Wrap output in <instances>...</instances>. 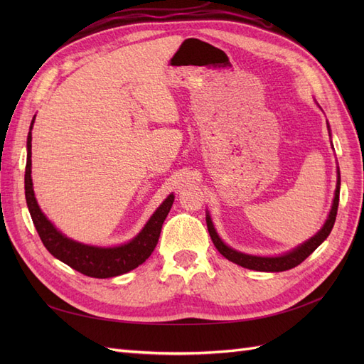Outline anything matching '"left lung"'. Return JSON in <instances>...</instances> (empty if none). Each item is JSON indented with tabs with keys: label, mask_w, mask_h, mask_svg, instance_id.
I'll use <instances>...</instances> for the list:
<instances>
[{
	"label": "left lung",
	"mask_w": 364,
	"mask_h": 364,
	"mask_svg": "<svg viewBox=\"0 0 364 364\" xmlns=\"http://www.w3.org/2000/svg\"><path fill=\"white\" fill-rule=\"evenodd\" d=\"M329 127V126H328ZM337 186H336V193H334V200H333V206L331 211H329V215L326 218L325 225L322 226V229L318 232L311 237L308 241H305L304 245L297 246L296 249L284 253V255L279 257H257V255H247V253L238 252L232 247L226 246L222 238L218 237V234L215 232V228L213 225V220L209 217V214H206V226L209 230V235H211V240L214 246L217 247V250L222 253V255L232 261L241 267H246L250 270H258V272H284V270H290L311 255V253L321 246L323 241L326 240V237L331 234L334 222H336V215H337V208H338V197H340V171L337 170Z\"/></svg>",
	"instance_id": "left-lung-1"
}]
</instances>
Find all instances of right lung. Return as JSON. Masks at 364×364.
Returning a JSON list of instances; mask_svg holds the SVG:
<instances>
[{"mask_svg": "<svg viewBox=\"0 0 364 364\" xmlns=\"http://www.w3.org/2000/svg\"><path fill=\"white\" fill-rule=\"evenodd\" d=\"M35 123V117L31 119L30 132L27 136V165H26V200L28 211L35 225L38 234L42 240L43 246L51 253L54 258L68 264L74 270L80 272L91 278H112L118 274L127 273L136 269L139 264L144 262L151 252L155 250L158 240L161 235V229L165 217L168 215L171 205L174 202V196L170 194L162 205L156 209L155 214L150 217L146 226L141 232L132 238L129 243L115 246V247H97L87 246L79 241H74L65 237L60 230L54 228V225L41 211L36 202L35 191H33L31 182V129Z\"/></svg>", "mask_w": 364, "mask_h": 364, "instance_id": "right-lung-1", "label": "right lung"}]
</instances>
